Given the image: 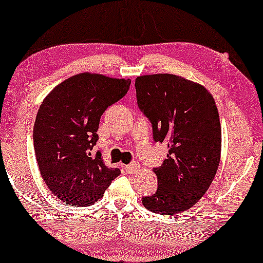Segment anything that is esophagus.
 Returning <instances> with one entry per match:
<instances>
[{"instance_id":"obj_1","label":"esophagus","mask_w":263,"mask_h":263,"mask_svg":"<svg viewBox=\"0 0 263 263\" xmlns=\"http://www.w3.org/2000/svg\"><path fill=\"white\" fill-rule=\"evenodd\" d=\"M139 169H140V165L137 164V163H132V164L124 165V171H126V172L129 173V174H133V173L139 172Z\"/></svg>"}]
</instances>
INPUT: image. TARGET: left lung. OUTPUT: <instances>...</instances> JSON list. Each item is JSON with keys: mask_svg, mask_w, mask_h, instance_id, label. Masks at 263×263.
I'll return each mask as SVG.
<instances>
[{"mask_svg": "<svg viewBox=\"0 0 263 263\" xmlns=\"http://www.w3.org/2000/svg\"><path fill=\"white\" fill-rule=\"evenodd\" d=\"M139 108L151 121L155 142L168 145L154 168L157 191L143 196L148 211L174 215L192 208L212 184L221 159V124L213 95L203 86L173 74L135 80Z\"/></svg>", "mask_w": 263, "mask_h": 263, "instance_id": "left-lung-1", "label": "left lung"}]
</instances>
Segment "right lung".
<instances>
[{
  "mask_svg": "<svg viewBox=\"0 0 263 263\" xmlns=\"http://www.w3.org/2000/svg\"><path fill=\"white\" fill-rule=\"evenodd\" d=\"M130 80L81 72L43 100L34 124V148L42 179L69 205H90L103 196L119 168H108L92 148L101 115L127 94Z\"/></svg>",
  "mask_w": 263,
  "mask_h": 263,
  "instance_id": "add662e5",
  "label": "right lung"
}]
</instances>
